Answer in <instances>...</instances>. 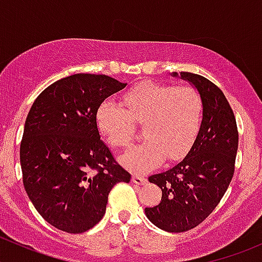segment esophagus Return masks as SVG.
Listing matches in <instances>:
<instances>
[{
  "mask_svg": "<svg viewBox=\"0 0 262 262\" xmlns=\"http://www.w3.org/2000/svg\"><path fill=\"white\" fill-rule=\"evenodd\" d=\"M132 180H133L134 184H137V185H144L147 182V179L144 178V176L139 175V173H134Z\"/></svg>",
  "mask_w": 262,
  "mask_h": 262,
  "instance_id": "obj_1",
  "label": "esophagus"
}]
</instances>
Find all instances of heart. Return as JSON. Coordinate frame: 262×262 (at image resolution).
Instances as JSON below:
<instances>
[{
	"instance_id": "1",
	"label": "heart",
	"mask_w": 262,
	"mask_h": 262,
	"mask_svg": "<svg viewBox=\"0 0 262 262\" xmlns=\"http://www.w3.org/2000/svg\"><path fill=\"white\" fill-rule=\"evenodd\" d=\"M124 107L105 100L96 110L100 133L115 147H126L144 124L146 141L130 148L121 161L134 171L150 170L167 158L180 160L194 143L203 120V100L191 86H172L144 81L129 89L121 99Z\"/></svg>"
}]
</instances>
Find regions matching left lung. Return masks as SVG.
<instances>
[{
  "mask_svg": "<svg viewBox=\"0 0 262 262\" xmlns=\"http://www.w3.org/2000/svg\"><path fill=\"white\" fill-rule=\"evenodd\" d=\"M180 76L202 96V125L181 162L148 178L161 187L162 199L144 209L155 226L172 233L195 228L215 209L233 178L238 148L236 118L222 90L200 75L180 72Z\"/></svg>",
  "mask_w": 262,
  "mask_h": 262,
  "instance_id": "obj_1",
  "label": "left lung"
}]
</instances>
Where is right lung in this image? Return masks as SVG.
Here are the masks:
<instances>
[{
	"label": "right lung",
	"instance_id": "1",
	"mask_svg": "<svg viewBox=\"0 0 262 262\" xmlns=\"http://www.w3.org/2000/svg\"><path fill=\"white\" fill-rule=\"evenodd\" d=\"M126 83L77 73L58 80L35 99L20 144L23 182L38 213L55 228L82 233L106 210L110 190L130 181L100 138L96 110Z\"/></svg>",
	"mask_w": 262,
	"mask_h": 262
}]
</instances>
